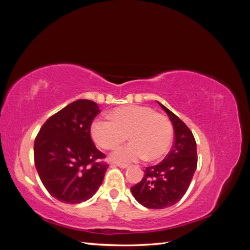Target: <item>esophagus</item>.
<instances>
[{"label": "esophagus", "mask_w": 250, "mask_h": 250, "mask_svg": "<svg viewBox=\"0 0 250 250\" xmlns=\"http://www.w3.org/2000/svg\"><path fill=\"white\" fill-rule=\"evenodd\" d=\"M112 166H118V167L122 169H126L128 167L127 164H122V163H112Z\"/></svg>", "instance_id": "1"}]
</instances>
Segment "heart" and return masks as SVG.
I'll list each match as a JSON object with an SVG mask.
<instances>
[{
	"label": "heart",
	"instance_id": "b5f03b06",
	"mask_svg": "<svg viewBox=\"0 0 250 250\" xmlns=\"http://www.w3.org/2000/svg\"><path fill=\"white\" fill-rule=\"evenodd\" d=\"M110 120L96 118L90 124V135L98 146L112 150L127 140L126 146L116 150L112 158L119 162H135L145 158L155 162L167 153L173 127L170 120L142 105H125L112 109Z\"/></svg>",
	"mask_w": 250,
	"mask_h": 250
}]
</instances>
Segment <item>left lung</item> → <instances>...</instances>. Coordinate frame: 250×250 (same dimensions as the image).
Instances as JSON below:
<instances>
[{"label":"left lung","mask_w":250,"mask_h":250,"mask_svg":"<svg viewBox=\"0 0 250 250\" xmlns=\"http://www.w3.org/2000/svg\"><path fill=\"white\" fill-rule=\"evenodd\" d=\"M174 127V145L165 160L147 167L131 193L142 206L160 209L177 203L188 191L197 168V148L192 131L176 115L158 102Z\"/></svg>","instance_id":"8db88e82"}]
</instances>
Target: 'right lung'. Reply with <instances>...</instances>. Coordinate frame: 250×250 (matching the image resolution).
<instances>
[{
    "label": "right lung",
    "mask_w": 250,
    "mask_h": 250,
    "mask_svg": "<svg viewBox=\"0 0 250 250\" xmlns=\"http://www.w3.org/2000/svg\"><path fill=\"white\" fill-rule=\"evenodd\" d=\"M97 103L80 99L50 117L34 141V164L42 185L57 200L86 201L101 186L108 165L90 138Z\"/></svg>",
    "instance_id": "obj_1"
}]
</instances>
